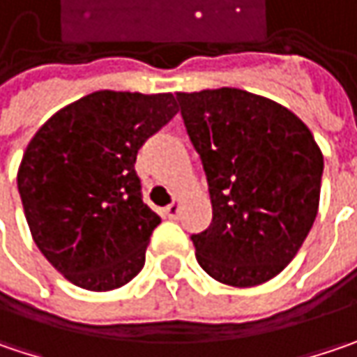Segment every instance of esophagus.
Segmentation results:
<instances>
[{"label":"esophagus","mask_w":357,"mask_h":357,"mask_svg":"<svg viewBox=\"0 0 357 357\" xmlns=\"http://www.w3.org/2000/svg\"><path fill=\"white\" fill-rule=\"evenodd\" d=\"M179 210H181V202H179L178 198V199H174V202L165 208V216H167V218H178Z\"/></svg>","instance_id":"obj_1"}]
</instances>
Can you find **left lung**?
Listing matches in <instances>:
<instances>
[{"label":"left lung","instance_id":"1","mask_svg":"<svg viewBox=\"0 0 357 357\" xmlns=\"http://www.w3.org/2000/svg\"><path fill=\"white\" fill-rule=\"evenodd\" d=\"M212 199V224L192 234L199 266L230 287L277 277L319 208L324 155L303 121L241 89L178 93Z\"/></svg>","mask_w":357,"mask_h":357}]
</instances>
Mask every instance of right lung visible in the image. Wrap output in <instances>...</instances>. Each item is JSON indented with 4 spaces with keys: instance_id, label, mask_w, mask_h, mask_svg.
<instances>
[{
    "instance_id": "right-lung-1",
    "label": "right lung",
    "mask_w": 357,
    "mask_h": 357,
    "mask_svg": "<svg viewBox=\"0 0 357 357\" xmlns=\"http://www.w3.org/2000/svg\"><path fill=\"white\" fill-rule=\"evenodd\" d=\"M176 113L172 93L96 91L28 143L17 169L26 220L40 252L76 287L113 291L143 268L161 218L141 196L137 151Z\"/></svg>"
}]
</instances>
